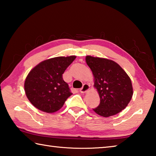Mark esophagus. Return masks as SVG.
<instances>
[{
	"mask_svg": "<svg viewBox=\"0 0 156 156\" xmlns=\"http://www.w3.org/2000/svg\"><path fill=\"white\" fill-rule=\"evenodd\" d=\"M89 89H90V85H89V84L85 83L83 84V87L80 89V91L81 93H85V92L87 91Z\"/></svg>",
	"mask_w": 156,
	"mask_h": 156,
	"instance_id": "34e87169",
	"label": "esophagus"
}]
</instances>
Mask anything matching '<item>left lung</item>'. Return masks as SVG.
Here are the masks:
<instances>
[{"instance_id":"8db88e82","label":"left lung","mask_w":156,"mask_h":156,"mask_svg":"<svg viewBox=\"0 0 156 156\" xmlns=\"http://www.w3.org/2000/svg\"><path fill=\"white\" fill-rule=\"evenodd\" d=\"M94 77L100 105L93 110L103 117L117 114L127 106L133 96L131 80L120 66L107 58L86 56Z\"/></svg>"}]
</instances>
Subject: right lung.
Listing matches in <instances>:
<instances>
[{
  "label": "right lung",
  "mask_w": 156,
  "mask_h": 156,
  "mask_svg": "<svg viewBox=\"0 0 156 156\" xmlns=\"http://www.w3.org/2000/svg\"><path fill=\"white\" fill-rule=\"evenodd\" d=\"M76 56L55 57L39 63L29 73L25 81V91L34 107L47 113L59 110L72 93L62 78Z\"/></svg>",
  "instance_id": "right-lung-1"
}]
</instances>
